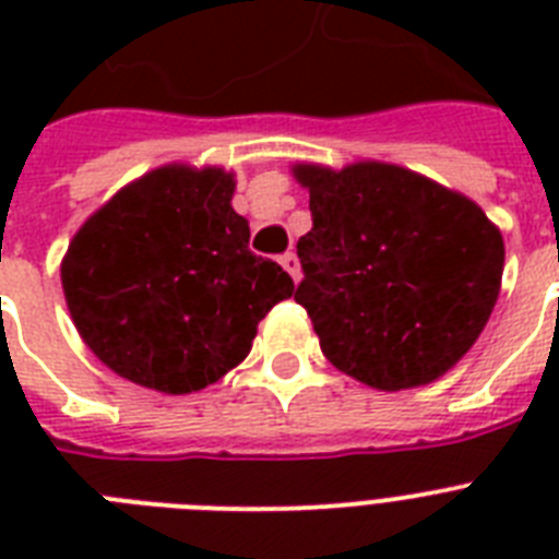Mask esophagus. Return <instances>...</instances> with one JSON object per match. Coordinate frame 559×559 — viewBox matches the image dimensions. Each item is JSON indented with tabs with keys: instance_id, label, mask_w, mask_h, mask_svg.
Here are the masks:
<instances>
[{
	"instance_id": "1",
	"label": "esophagus",
	"mask_w": 559,
	"mask_h": 559,
	"mask_svg": "<svg viewBox=\"0 0 559 559\" xmlns=\"http://www.w3.org/2000/svg\"><path fill=\"white\" fill-rule=\"evenodd\" d=\"M281 266H284V270L289 272V278L296 281H301V263H298V258L293 252H287V254H281Z\"/></svg>"
}]
</instances>
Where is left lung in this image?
Wrapping results in <instances>:
<instances>
[{
  "mask_svg": "<svg viewBox=\"0 0 559 559\" xmlns=\"http://www.w3.org/2000/svg\"><path fill=\"white\" fill-rule=\"evenodd\" d=\"M313 228L298 240L322 354L380 391L429 385L485 331L502 289V231L464 193L391 162H296Z\"/></svg>",
  "mask_w": 559,
  "mask_h": 559,
  "instance_id": "1",
  "label": "left lung"
}]
</instances>
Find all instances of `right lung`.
Segmentation results:
<instances>
[{
	"label": "right lung",
	"instance_id": "1",
	"mask_svg": "<svg viewBox=\"0 0 559 559\" xmlns=\"http://www.w3.org/2000/svg\"><path fill=\"white\" fill-rule=\"evenodd\" d=\"M235 188L226 168L168 162L74 231L60 261L66 307L109 371L162 394L205 389L243 362L258 322L293 296L287 272L249 252Z\"/></svg>",
	"mask_w": 559,
	"mask_h": 559
}]
</instances>
